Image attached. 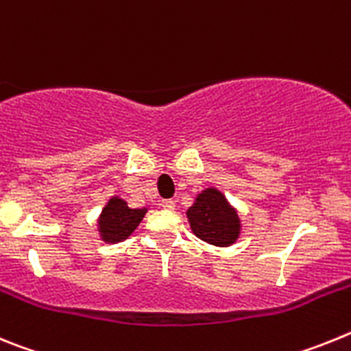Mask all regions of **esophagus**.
<instances>
[{"label": "esophagus", "mask_w": 351, "mask_h": 351, "mask_svg": "<svg viewBox=\"0 0 351 351\" xmlns=\"http://www.w3.org/2000/svg\"><path fill=\"white\" fill-rule=\"evenodd\" d=\"M161 209H165V210H173L176 209V202L173 200H161Z\"/></svg>", "instance_id": "34e87169"}]
</instances>
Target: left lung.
Returning a JSON list of instances; mask_svg holds the SVG:
<instances>
[{"label": "left lung", "instance_id": "left-lung-1", "mask_svg": "<svg viewBox=\"0 0 351 351\" xmlns=\"http://www.w3.org/2000/svg\"><path fill=\"white\" fill-rule=\"evenodd\" d=\"M186 216L191 232L213 246H232L243 232L239 210L214 186H209L195 197L193 206L188 207Z\"/></svg>", "mask_w": 351, "mask_h": 351}]
</instances>
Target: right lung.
<instances>
[{"label":"right lung","instance_id":"obj_1","mask_svg":"<svg viewBox=\"0 0 351 351\" xmlns=\"http://www.w3.org/2000/svg\"><path fill=\"white\" fill-rule=\"evenodd\" d=\"M145 213H147V207L133 209L128 206L125 198L112 195L96 219V230H98V235L104 243H123L141 225Z\"/></svg>","mask_w":351,"mask_h":351}]
</instances>
